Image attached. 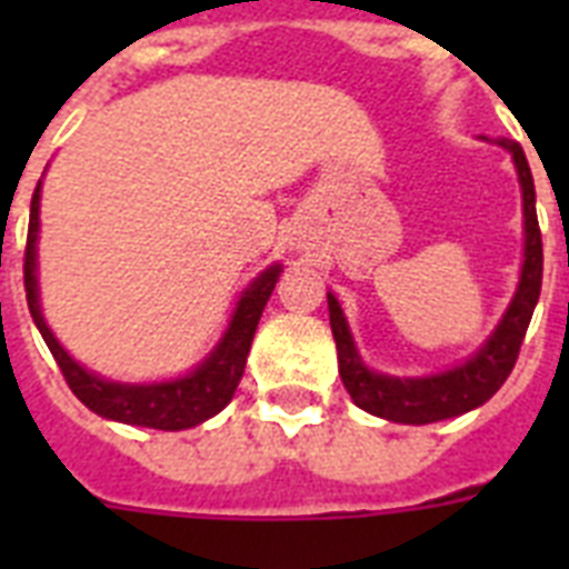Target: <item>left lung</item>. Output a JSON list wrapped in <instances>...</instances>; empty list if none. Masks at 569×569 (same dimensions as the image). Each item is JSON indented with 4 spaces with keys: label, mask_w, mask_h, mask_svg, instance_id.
I'll use <instances>...</instances> for the list:
<instances>
[{
    "label": "left lung",
    "mask_w": 569,
    "mask_h": 569,
    "mask_svg": "<svg viewBox=\"0 0 569 569\" xmlns=\"http://www.w3.org/2000/svg\"><path fill=\"white\" fill-rule=\"evenodd\" d=\"M499 144L511 150L517 173H520L522 212H526V262H522L520 289L513 295L502 325L496 328L493 337L487 339V346L472 360H467V363L446 375L416 380L369 372L357 357L355 339L348 333L339 301L333 295H328L330 330H333V339H337L339 355V375H342L348 396L355 398V405L363 407L366 413L405 425H428L449 419V416L467 413V410L485 405L487 398L496 396V389L508 380L517 357H520V346L526 339V330H529L531 312L538 307L540 283H543V241H540L538 212H535V180H531L526 153L513 141H499Z\"/></svg>",
    "instance_id": "8db88e82"
}]
</instances>
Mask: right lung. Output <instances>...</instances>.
<instances>
[{
  "label": "right lung",
  "instance_id": "obj_1",
  "mask_svg": "<svg viewBox=\"0 0 569 569\" xmlns=\"http://www.w3.org/2000/svg\"><path fill=\"white\" fill-rule=\"evenodd\" d=\"M38 212H40V186L31 194V218L29 236H26V259H22V283H26V301L40 337L56 357L58 369L64 375L67 387L84 407L93 413L114 419V422L141 425V428H156V431H182L191 425L206 422L209 416L230 405L232 392L239 387L244 363H248L250 342L257 333V325L262 319L268 298L274 292L280 266H271L268 271L253 280L248 292L241 295L236 316L230 321V330L223 333L221 346L214 348L212 357L200 369H194L186 378L168 380V383H150V387H129V383H111L97 375L84 372L64 348L58 346L52 330L40 316L38 303V280H34V241H38Z\"/></svg>",
  "mask_w": 569,
  "mask_h": 569
}]
</instances>
